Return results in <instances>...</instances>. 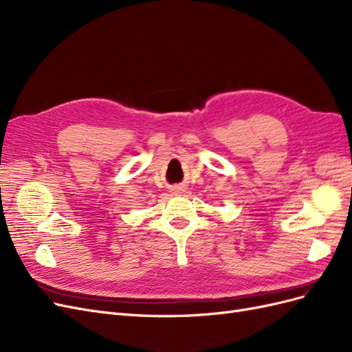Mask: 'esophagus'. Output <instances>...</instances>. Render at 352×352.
Segmentation results:
<instances>
[{
    "instance_id": "1",
    "label": "esophagus",
    "mask_w": 352,
    "mask_h": 352,
    "mask_svg": "<svg viewBox=\"0 0 352 352\" xmlns=\"http://www.w3.org/2000/svg\"><path fill=\"white\" fill-rule=\"evenodd\" d=\"M179 190H180V188H179Z\"/></svg>"
}]
</instances>
